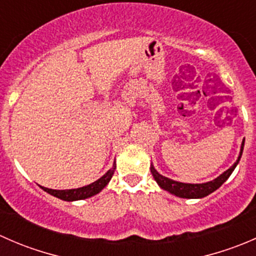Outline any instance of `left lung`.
<instances>
[{
	"mask_svg": "<svg viewBox=\"0 0 256 256\" xmlns=\"http://www.w3.org/2000/svg\"><path fill=\"white\" fill-rule=\"evenodd\" d=\"M244 141L245 138L242 140V147H240V152H239V156L238 160L234 162L233 166L230 168L226 170V172L218 176L216 178H214L213 180H209V182L206 183H183V182H178V180H174L168 177H164L162 176L161 174L156 171V168L154 167V164H151V174L154 176V180L157 182V184L162 188V190H167L170 192L171 194L176 196V197L180 198H188V200H197V198H203L206 196L210 194L213 193L214 190H218L226 180H228L229 176L233 174V171L236 170V164H239L240 161V157H242V148H244Z\"/></svg>",
	"mask_w": 256,
	"mask_h": 256,
	"instance_id": "1",
	"label": "left lung"
}]
</instances>
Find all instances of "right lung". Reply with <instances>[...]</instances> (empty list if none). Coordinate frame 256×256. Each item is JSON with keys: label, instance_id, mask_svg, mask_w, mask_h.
Masks as SVG:
<instances>
[{"label": "right lung", "instance_id": "obj_1", "mask_svg": "<svg viewBox=\"0 0 256 256\" xmlns=\"http://www.w3.org/2000/svg\"><path fill=\"white\" fill-rule=\"evenodd\" d=\"M116 164L114 161V164L112 168L106 172L102 177H100L99 180H95V182L90 183V184L84 186V187L80 188H74V190H50V188H46L40 186L43 190L49 193V194L54 196V197L59 198L62 200H66V202H74V200H86V198L92 197V196L98 194L99 192H102L105 187L108 186V183L112 180L114 172H115Z\"/></svg>", "mask_w": 256, "mask_h": 256}]
</instances>
